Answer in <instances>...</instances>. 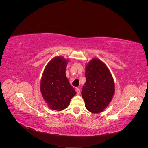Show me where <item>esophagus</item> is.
I'll return each instance as SVG.
<instances>
[{
    "label": "esophagus",
    "instance_id": "obj_1",
    "mask_svg": "<svg viewBox=\"0 0 148 148\" xmlns=\"http://www.w3.org/2000/svg\"><path fill=\"white\" fill-rule=\"evenodd\" d=\"M80 91H81V90H80V89H79V88H77V89H76V92H77V94L78 95H79Z\"/></svg>",
    "mask_w": 148,
    "mask_h": 148
}]
</instances>
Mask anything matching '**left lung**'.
I'll use <instances>...</instances> for the list:
<instances>
[{
  "label": "left lung",
  "instance_id": "obj_1",
  "mask_svg": "<svg viewBox=\"0 0 148 148\" xmlns=\"http://www.w3.org/2000/svg\"><path fill=\"white\" fill-rule=\"evenodd\" d=\"M85 70L86 81L82 91L85 107L92 113L102 112L114 95L113 77L104 62L96 58L88 62Z\"/></svg>",
  "mask_w": 148,
  "mask_h": 148
}]
</instances>
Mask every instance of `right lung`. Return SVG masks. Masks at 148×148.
Here are the masks:
<instances>
[{"instance_id":"1","label":"right lung","mask_w":148,"mask_h":148,"mask_svg":"<svg viewBox=\"0 0 148 148\" xmlns=\"http://www.w3.org/2000/svg\"><path fill=\"white\" fill-rule=\"evenodd\" d=\"M68 60L61 56L52 59L44 69L40 90L49 108L60 111L66 109L75 95L65 74Z\"/></svg>"}]
</instances>
